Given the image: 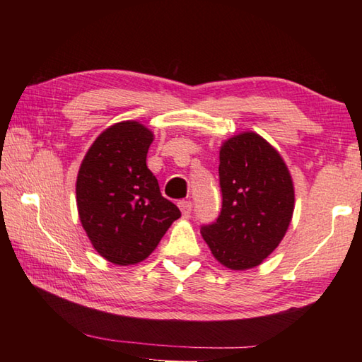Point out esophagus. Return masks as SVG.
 <instances>
[{"mask_svg":"<svg viewBox=\"0 0 362 362\" xmlns=\"http://www.w3.org/2000/svg\"><path fill=\"white\" fill-rule=\"evenodd\" d=\"M179 209L183 214V218H189L191 214V210H193V204H191V201H180L179 202Z\"/></svg>","mask_w":362,"mask_h":362,"instance_id":"esophagus-1","label":"esophagus"}]
</instances>
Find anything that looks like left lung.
I'll return each mask as SVG.
<instances>
[{
  "mask_svg": "<svg viewBox=\"0 0 362 362\" xmlns=\"http://www.w3.org/2000/svg\"><path fill=\"white\" fill-rule=\"evenodd\" d=\"M222 209L202 226L205 243L232 271L257 267L286 235L294 213V183L279 151L255 132L228 138L219 151Z\"/></svg>",
  "mask_w": 362,
  "mask_h": 362,
  "instance_id": "obj_1",
  "label": "left lung"
}]
</instances>
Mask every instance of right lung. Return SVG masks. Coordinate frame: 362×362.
I'll list each match as a JSON object with an SVG mask.
<instances>
[{
	"mask_svg": "<svg viewBox=\"0 0 362 362\" xmlns=\"http://www.w3.org/2000/svg\"><path fill=\"white\" fill-rule=\"evenodd\" d=\"M152 141L153 134L138 121L117 122L96 138L79 168V219L96 252L113 264L148 258L180 218L146 165Z\"/></svg>",
	"mask_w": 362,
	"mask_h": 362,
	"instance_id": "obj_1",
	"label": "right lung"
}]
</instances>
